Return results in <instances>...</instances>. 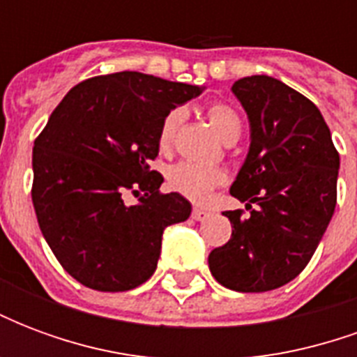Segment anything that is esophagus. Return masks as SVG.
I'll list each match as a JSON object with an SVG mask.
<instances>
[{
	"instance_id": "obj_1",
	"label": "esophagus",
	"mask_w": 357,
	"mask_h": 357,
	"mask_svg": "<svg viewBox=\"0 0 357 357\" xmlns=\"http://www.w3.org/2000/svg\"><path fill=\"white\" fill-rule=\"evenodd\" d=\"M206 216H208V210L204 208H193V212H191V218L197 220V222H201V220H204Z\"/></svg>"
}]
</instances>
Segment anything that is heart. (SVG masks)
I'll return each instance as SVG.
<instances>
[{"mask_svg":"<svg viewBox=\"0 0 357 357\" xmlns=\"http://www.w3.org/2000/svg\"><path fill=\"white\" fill-rule=\"evenodd\" d=\"M206 116H208L212 128L225 143L237 141V137L241 135V118L229 105H225V102L210 105L206 109ZM179 120H181V110H172L162 120L160 132H158V143L162 149H168L172 145ZM222 181H224L222 172L201 168L191 162H179L172 166L168 172V185L195 202L206 201L212 189L220 185Z\"/></svg>","mask_w":357,"mask_h":357,"instance_id":"heart-1","label":"heart"}]
</instances>
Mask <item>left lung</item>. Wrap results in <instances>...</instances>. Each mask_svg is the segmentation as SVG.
<instances>
[{"label":"left lung","instance_id":"1","mask_svg":"<svg viewBox=\"0 0 357 357\" xmlns=\"http://www.w3.org/2000/svg\"><path fill=\"white\" fill-rule=\"evenodd\" d=\"M231 91L247 112L250 147L229 193L250 216L224 212L231 239L210 252L208 266L231 291H273L314 256L337 206L340 158L319 109L296 89L262 74Z\"/></svg>","mask_w":357,"mask_h":357}]
</instances>
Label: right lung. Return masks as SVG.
<instances>
[{
  "mask_svg": "<svg viewBox=\"0 0 357 357\" xmlns=\"http://www.w3.org/2000/svg\"><path fill=\"white\" fill-rule=\"evenodd\" d=\"M151 74L114 73L74 86L32 153V202L61 266L89 289L122 292L155 273L164 229L191 216L149 168L166 114L202 93ZM132 190L135 205L125 202Z\"/></svg>",
  "mask_w": 357,
  "mask_h": 357,
  "instance_id": "1",
  "label": "right lung"
}]
</instances>
